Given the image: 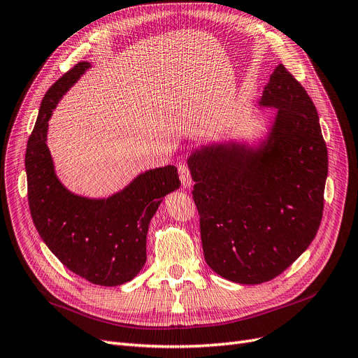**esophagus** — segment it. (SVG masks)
<instances>
[{
	"mask_svg": "<svg viewBox=\"0 0 358 358\" xmlns=\"http://www.w3.org/2000/svg\"><path fill=\"white\" fill-rule=\"evenodd\" d=\"M178 174H180V180L182 182V186L190 187L192 186V174H190V169L186 164L178 165Z\"/></svg>",
	"mask_w": 358,
	"mask_h": 358,
	"instance_id": "1",
	"label": "esophagus"
}]
</instances>
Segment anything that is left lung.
<instances>
[{"instance_id": "left-lung-1", "label": "left lung", "mask_w": 358, "mask_h": 358, "mask_svg": "<svg viewBox=\"0 0 358 358\" xmlns=\"http://www.w3.org/2000/svg\"><path fill=\"white\" fill-rule=\"evenodd\" d=\"M259 104L277 109L262 148L208 145L189 159L206 264L242 285L268 282L292 266L315 237L324 206L327 148L306 88L279 64Z\"/></svg>"}]
</instances>
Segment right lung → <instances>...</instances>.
I'll use <instances>...</instances> for the list:
<instances>
[{
	"label": "right lung",
	"instance_id": "1",
	"mask_svg": "<svg viewBox=\"0 0 358 358\" xmlns=\"http://www.w3.org/2000/svg\"><path fill=\"white\" fill-rule=\"evenodd\" d=\"M88 68V62H79L43 99L24 155L28 202L39 236L64 267L94 285L117 286L143 268L149 222L181 181L177 168L168 165L144 172L109 199H87L62 186L45 143L48 119Z\"/></svg>",
	"mask_w": 358,
	"mask_h": 358
}]
</instances>
